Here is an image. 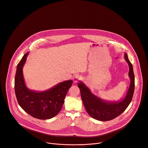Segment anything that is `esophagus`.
Returning a JSON list of instances; mask_svg holds the SVG:
<instances>
[{"instance_id":"34e87169","label":"esophagus","mask_w":148,"mask_h":148,"mask_svg":"<svg viewBox=\"0 0 148 148\" xmlns=\"http://www.w3.org/2000/svg\"><path fill=\"white\" fill-rule=\"evenodd\" d=\"M82 78H83L82 76H81V75H76V76L75 77V78H74V82H78L79 80L82 79Z\"/></svg>"}]
</instances>
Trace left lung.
I'll return each mask as SVG.
<instances>
[{
	"label": "left lung",
	"instance_id": "1",
	"mask_svg": "<svg viewBox=\"0 0 148 148\" xmlns=\"http://www.w3.org/2000/svg\"><path fill=\"white\" fill-rule=\"evenodd\" d=\"M125 58L129 67V77L130 84L126 96L121 101H107L93 95L90 89L81 81L78 84L81 91V99L88 114L93 118L100 121H108L115 119L123 113L132 101L135 87V77L133 65L126 53Z\"/></svg>",
	"mask_w": 148,
	"mask_h": 148
}]
</instances>
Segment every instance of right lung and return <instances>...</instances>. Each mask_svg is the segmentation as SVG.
Segmentation results:
<instances>
[{"label":"right lung","mask_w":148,"mask_h":148,"mask_svg":"<svg viewBox=\"0 0 148 148\" xmlns=\"http://www.w3.org/2000/svg\"><path fill=\"white\" fill-rule=\"evenodd\" d=\"M28 54H25L17 64L14 82L16 97L20 107L30 116L38 119H49L61 110L73 81H63L43 92L29 90L25 85L22 71Z\"/></svg>","instance_id":"right-lung-1"}]
</instances>
